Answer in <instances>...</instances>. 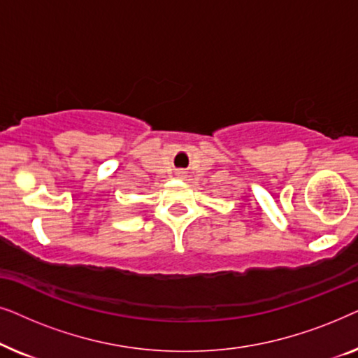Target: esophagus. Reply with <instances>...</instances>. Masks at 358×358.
Wrapping results in <instances>:
<instances>
[{
    "label": "esophagus",
    "instance_id": "obj_1",
    "mask_svg": "<svg viewBox=\"0 0 358 358\" xmlns=\"http://www.w3.org/2000/svg\"><path fill=\"white\" fill-rule=\"evenodd\" d=\"M178 174H184V173H178Z\"/></svg>",
    "mask_w": 358,
    "mask_h": 358
}]
</instances>
